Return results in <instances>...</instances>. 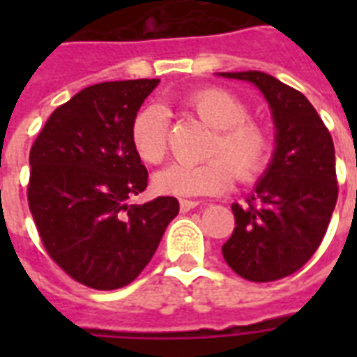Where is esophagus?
Wrapping results in <instances>:
<instances>
[{"label": "esophagus", "mask_w": 357, "mask_h": 357, "mask_svg": "<svg viewBox=\"0 0 357 357\" xmlns=\"http://www.w3.org/2000/svg\"><path fill=\"white\" fill-rule=\"evenodd\" d=\"M199 204H201L199 201H189V199H181V201H179V208H181V212H189V210L197 208Z\"/></svg>", "instance_id": "1"}]
</instances>
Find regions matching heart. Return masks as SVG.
<instances>
[{
	"instance_id": "b5f03b06",
	"label": "heart",
	"mask_w": 357,
	"mask_h": 357,
	"mask_svg": "<svg viewBox=\"0 0 357 357\" xmlns=\"http://www.w3.org/2000/svg\"><path fill=\"white\" fill-rule=\"evenodd\" d=\"M187 110L214 128L208 158L201 164L174 162L155 176L160 193L176 197L218 195L239 181L258 178L269 162L271 139L262 124L248 120V109L224 88H202L187 95ZM132 145L143 162L160 164L168 155V124L160 107L149 105L132 122Z\"/></svg>"
}]
</instances>
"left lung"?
Masks as SVG:
<instances>
[{"mask_svg": "<svg viewBox=\"0 0 357 357\" xmlns=\"http://www.w3.org/2000/svg\"><path fill=\"white\" fill-rule=\"evenodd\" d=\"M255 84L271 107L275 153L247 204H231L235 229L222 252L243 279L268 283L298 271L321 245L337 204L335 145L304 95L258 70L222 73Z\"/></svg>", "mask_w": 357, "mask_h": 357, "instance_id": "left-lung-1", "label": "left lung"}]
</instances>
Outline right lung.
<instances>
[{
	"label": "right lung",
	"instance_id": "add662e5",
	"mask_svg": "<svg viewBox=\"0 0 357 357\" xmlns=\"http://www.w3.org/2000/svg\"><path fill=\"white\" fill-rule=\"evenodd\" d=\"M158 80L102 82L53 110L30 149L28 206L43 247L74 281L97 291L130 284L178 216L174 197L128 204L149 174L132 122Z\"/></svg>",
	"mask_w": 357,
	"mask_h": 357
}]
</instances>
